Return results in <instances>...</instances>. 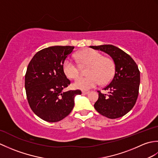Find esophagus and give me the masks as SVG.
<instances>
[{
	"label": "esophagus",
	"instance_id": "obj_1",
	"mask_svg": "<svg viewBox=\"0 0 158 158\" xmlns=\"http://www.w3.org/2000/svg\"><path fill=\"white\" fill-rule=\"evenodd\" d=\"M89 91H87V90H83V91H82V94H89Z\"/></svg>",
	"mask_w": 158,
	"mask_h": 158
}]
</instances>
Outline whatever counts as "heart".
<instances>
[{
    "mask_svg": "<svg viewBox=\"0 0 158 158\" xmlns=\"http://www.w3.org/2000/svg\"><path fill=\"white\" fill-rule=\"evenodd\" d=\"M82 64L89 65L87 71L86 77H79L73 83L74 88L83 90H88L95 88L102 83H109L115 74V64L109 58L103 57L96 50L85 49L77 53ZM63 71L70 79H75L79 75V69L72 60L66 59L62 65Z\"/></svg>",
    "mask_w": 158,
    "mask_h": 158,
    "instance_id": "1",
    "label": "heart"
}]
</instances>
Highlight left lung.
<instances>
[{"mask_svg":"<svg viewBox=\"0 0 158 158\" xmlns=\"http://www.w3.org/2000/svg\"><path fill=\"white\" fill-rule=\"evenodd\" d=\"M109 54L115 64V75L112 81L104 89L109 94L98 91V99L94 108L100 114L109 119L123 117L135 106L138 98L140 71L131 57L113 45L89 46Z\"/></svg>","mask_w":158,"mask_h":158,"instance_id":"left-lung-1","label":"left lung"}]
</instances>
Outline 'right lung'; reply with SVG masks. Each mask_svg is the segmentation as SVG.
Wrapping results in <instances>:
<instances>
[{
    "label": "right lung",
    "mask_w": 158,
    "mask_h": 158,
    "mask_svg": "<svg viewBox=\"0 0 158 158\" xmlns=\"http://www.w3.org/2000/svg\"><path fill=\"white\" fill-rule=\"evenodd\" d=\"M73 46H52L33 56L25 76V89L32 111L48 122H57L69 115L80 90L63 89L70 83L62 65Z\"/></svg>",
    "instance_id": "1"
}]
</instances>
